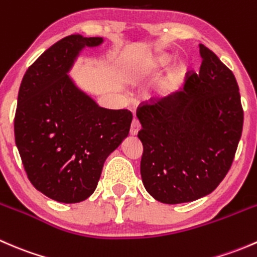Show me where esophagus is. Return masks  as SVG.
Listing matches in <instances>:
<instances>
[{"label":"esophagus","instance_id":"obj_1","mask_svg":"<svg viewBox=\"0 0 257 257\" xmlns=\"http://www.w3.org/2000/svg\"><path fill=\"white\" fill-rule=\"evenodd\" d=\"M139 129H141V123H139V120L137 118L133 119V121H132V125H131V134L132 136H137L139 132Z\"/></svg>","mask_w":257,"mask_h":257}]
</instances>
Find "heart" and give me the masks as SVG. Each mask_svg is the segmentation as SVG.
Here are the masks:
<instances>
[{"label": "heart", "mask_w": 257, "mask_h": 257, "mask_svg": "<svg viewBox=\"0 0 257 257\" xmlns=\"http://www.w3.org/2000/svg\"><path fill=\"white\" fill-rule=\"evenodd\" d=\"M167 61H168V58H162L160 59V63H165Z\"/></svg>", "instance_id": "b5f03b06"}]
</instances>
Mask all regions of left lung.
Instances as JSON below:
<instances>
[{
    "instance_id": "left-lung-1",
    "label": "left lung",
    "mask_w": 257,
    "mask_h": 257,
    "mask_svg": "<svg viewBox=\"0 0 257 257\" xmlns=\"http://www.w3.org/2000/svg\"><path fill=\"white\" fill-rule=\"evenodd\" d=\"M199 73L188 72L184 89L141 103V174L148 193L164 204L208 195L234 162L243 109L234 73L200 45Z\"/></svg>"
}]
</instances>
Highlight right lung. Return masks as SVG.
Returning <instances> with one entry per match:
<instances>
[{
  "instance_id": "add662e5",
  "label": "right lung",
  "mask_w": 257,
  "mask_h": 257,
  "mask_svg": "<svg viewBox=\"0 0 257 257\" xmlns=\"http://www.w3.org/2000/svg\"><path fill=\"white\" fill-rule=\"evenodd\" d=\"M100 37L72 35L41 54L26 71L15 114V141L32 185L59 203L85 200L103 164L128 136V109H105L67 76L78 52Z\"/></svg>"
}]
</instances>
